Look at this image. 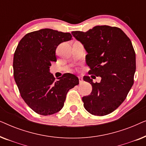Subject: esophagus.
<instances>
[{
  "label": "esophagus",
  "mask_w": 146,
  "mask_h": 146,
  "mask_svg": "<svg viewBox=\"0 0 146 146\" xmlns=\"http://www.w3.org/2000/svg\"><path fill=\"white\" fill-rule=\"evenodd\" d=\"M78 78H79V82H80V84L82 83V82H83L82 77L80 76H78Z\"/></svg>",
  "instance_id": "esophagus-1"
}]
</instances>
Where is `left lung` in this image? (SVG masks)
<instances>
[{
	"label": "left lung",
	"mask_w": 146,
	"mask_h": 146,
	"mask_svg": "<svg viewBox=\"0 0 146 146\" xmlns=\"http://www.w3.org/2000/svg\"><path fill=\"white\" fill-rule=\"evenodd\" d=\"M87 52L86 60L90 74L102 78L91 84V94L82 98L84 107L94 115H105L116 110L125 100L133 84L135 53L130 39L117 27L96 26L86 33L72 32Z\"/></svg>",
	"instance_id": "1"
}]
</instances>
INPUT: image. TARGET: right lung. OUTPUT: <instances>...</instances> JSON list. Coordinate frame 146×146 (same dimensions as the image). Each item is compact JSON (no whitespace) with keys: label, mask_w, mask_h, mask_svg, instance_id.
<instances>
[{"label":"right lung","mask_w":146,"mask_h":146,"mask_svg":"<svg viewBox=\"0 0 146 146\" xmlns=\"http://www.w3.org/2000/svg\"><path fill=\"white\" fill-rule=\"evenodd\" d=\"M72 37L70 33L44 29L27 34L17 46L13 58L15 80L24 101L38 114L59 111L68 91L79 84L78 77L70 73L56 81L49 69L52 62L56 61L58 46Z\"/></svg>","instance_id":"obj_1"}]
</instances>
